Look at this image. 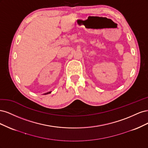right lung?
Returning a JSON list of instances; mask_svg holds the SVG:
<instances>
[{
  "mask_svg": "<svg viewBox=\"0 0 148 148\" xmlns=\"http://www.w3.org/2000/svg\"><path fill=\"white\" fill-rule=\"evenodd\" d=\"M51 91H50V92H47V93H45L44 94V95H47V94H49V93H51Z\"/></svg>",
  "mask_w": 148,
  "mask_h": 148,
  "instance_id": "obj_1",
  "label": "right lung"
}]
</instances>
